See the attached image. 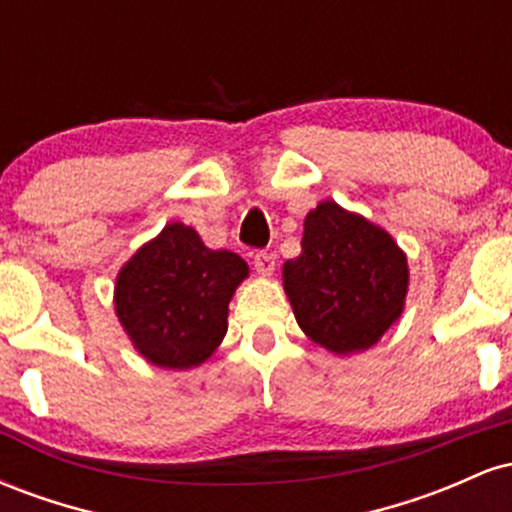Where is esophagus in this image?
<instances>
[{"mask_svg":"<svg viewBox=\"0 0 512 512\" xmlns=\"http://www.w3.org/2000/svg\"><path fill=\"white\" fill-rule=\"evenodd\" d=\"M252 264H255L257 272L264 274V276H269V274L274 272V267H276V257L272 255V252H267V250H257Z\"/></svg>","mask_w":512,"mask_h":512,"instance_id":"1","label":"esophagus"}]
</instances>
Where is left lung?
I'll use <instances>...</instances> for the list:
<instances>
[{"mask_svg": "<svg viewBox=\"0 0 512 512\" xmlns=\"http://www.w3.org/2000/svg\"><path fill=\"white\" fill-rule=\"evenodd\" d=\"M301 248L284 264V289L301 330L334 354L373 346L402 315L404 252L383 228L334 202L305 216Z\"/></svg>", "mask_w": 512, "mask_h": 512, "instance_id": "8db88e82", "label": "left lung"}]
</instances>
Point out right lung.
Masks as SVG:
<instances>
[{
  "label": "right lung",
  "instance_id": "add662e5",
  "mask_svg": "<svg viewBox=\"0 0 512 512\" xmlns=\"http://www.w3.org/2000/svg\"><path fill=\"white\" fill-rule=\"evenodd\" d=\"M248 276L236 252L209 250L182 223H168L117 274L115 310L146 361L204 363L228 330V303Z\"/></svg>",
  "mask_w": 512,
  "mask_h": 512
}]
</instances>
